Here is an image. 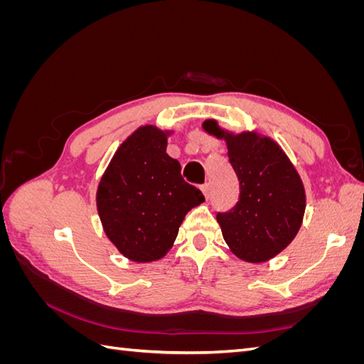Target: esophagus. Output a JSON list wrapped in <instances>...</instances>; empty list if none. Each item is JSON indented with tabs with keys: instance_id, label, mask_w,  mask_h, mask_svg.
I'll list each match as a JSON object with an SVG mask.
<instances>
[{
	"instance_id": "obj_1",
	"label": "esophagus",
	"mask_w": 364,
	"mask_h": 364,
	"mask_svg": "<svg viewBox=\"0 0 364 364\" xmlns=\"http://www.w3.org/2000/svg\"><path fill=\"white\" fill-rule=\"evenodd\" d=\"M200 190H202L203 196L208 199V197H209V183H203V185L200 186Z\"/></svg>"
}]
</instances>
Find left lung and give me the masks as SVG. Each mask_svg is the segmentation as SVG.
Returning a JSON list of instances; mask_svg holds the SVG:
<instances>
[{
    "label": "left lung",
    "mask_w": 364,
    "mask_h": 364,
    "mask_svg": "<svg viewBox=\"0 0 364 364\" xmlns=\"http://www.w3.org/2000/svg\"><path fill=\"white\" fill-rule=\"evenodd\" d=\"M203 130L225 139L229 162L240 182L237 205L218 213L217 222L229 249L240 259L264 262L287 247L302 225L305 190L284 150L257 132L232 134L206 119Z\"/></svg>",
    "instance_id": "1"
}]
</instances>
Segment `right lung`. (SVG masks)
<instances>
[{"instance_id":"1","label":"right lung","mask_w":364,"mask_h":364,"mask_svg":"<svg viewBox=\"0 0 364 364\" xmlns=\"http://www.w3.org/2000/svg\"><path fill=\"white\" fill-rule=\"evenodd\" d=\"M141 126L118 147L97 190V209L107 238L135 262L167 255L186 213L205 202L186 183L181 164L167 155V136Z\"/></svg>"}]
</instances>
